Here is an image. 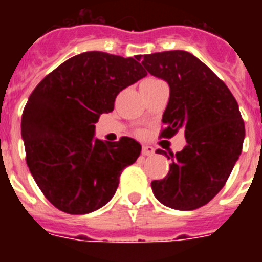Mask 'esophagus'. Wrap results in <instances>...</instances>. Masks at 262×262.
Returning a JSON list of instances; mask_svg holds the SVG:
<instances>
[{
  "label": "esophagus",
  "mask_w": 262,
  "mask_h": 262,
  "mask_svg": "<svg viewBox=\"0 0 262 262\" xmlns=\"http://www.w3.org/2000/svg\"><path fill=\"white\" fill-rule=\"evenodd\" d=\"M155 154V149L149 145H144L143 147V155L144 156H152Z\"/></svg>",
  "instance_id": "1"
}]
</instances>
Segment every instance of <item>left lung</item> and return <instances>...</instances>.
<instances>
[{
    "label": "left lung",
    "mask_w": 262,
    "mask_h": 262,
    "mask_svg": "<svg viewBox=\"0 0 262 262\" xmlns=\"http://www.w3.org/2000/svg\"><path fill=\"white\" fill-rule=\"evenodd\" d=\"M139 59L148 73L170 87L162 136L172 137L182 129L186 139L175 155L156 151L172 163L163 179L152 181L154 195L172 209H197L222 190L239 159L245 123L238 103L227 85L187 51L154 53Z\"/></svg>",
    "instance_id": "8db88e82"
}]
</instances>
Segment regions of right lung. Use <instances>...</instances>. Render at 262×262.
Instances as JSON below:
<instances>
[{
  "label": "right lung",
  "instance_id": "add662e5",
  "mask_svg": "<svg viewBox=\"0 0 262 262\" xmlns=\"http://www.w3.org/2000/svg\"><path fill=\"white\" fill-rule=\"evenodd\" d=\"M139 61L81 53L55 68L30 95L21 117L27 166L59 211L84 215L106 205L123 168L140 156L141 145L130 137L115 143L95 137V123L114 110L117 95L147 76Z\"/></svg>",
  "mask_w": 262,
  "mask_h": 262
}]
</instances>
